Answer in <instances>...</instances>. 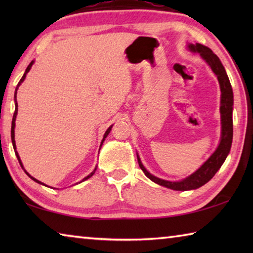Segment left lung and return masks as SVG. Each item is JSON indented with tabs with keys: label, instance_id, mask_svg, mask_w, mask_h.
<instances>
[{
	"label": "left lung",
	"instance_id": "8db88e82",
	"mask_svg": "<svg viewBox=\"0 0 253 253\" xmlns=\"http://www.w3.org/2000/svg\"><path fill=\"white\" fill-rule=\"evenodd\" d=\"M188 49L192 52H199L205 61L209 63L214 74L216 75L217 80H219L220 88H221V123H222V136L219 147L213 153V155L201 166V168L193 173L191 176L183 179L181 182H169L164 181L158 177H155L148 170L144 168L142 162H140L138 155V164L140 169L143 170L146 176L155 182L158 185L172 188L175 191H187L199 188L205 183H208L219 169L223 164L226 156L230 152L231 145H232V137H233V122H232V109H233V92L232 87H231L229 77L226 75L223 65H222L219 57L213 51L201 43L196 44H188Z\"/></svg>",
	"mask_w": 253,
	"mask_h": 253
}]
</instances>
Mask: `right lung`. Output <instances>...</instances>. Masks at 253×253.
Instances as JSON below:
<instances>
[{
    "mask_svg": "<svg viewBox=\"0 0 253 253\" xmlns=\"http://www.w3.org/2000/svg\"><path fill=\"white\" fill-rule=\"evenodd\" d=\"M32 65H33V61L30 63V65L28 66V68H27V70H25V72H24V75H23V77L22 78H21V80L19 81V84H18V87L19 85L21 84V83H23V80L25 79V77H27V74L29 72V70L31 69V67H32ZM18 87H16V89H15V93H14V98H15V111H14V115H13V119H12V127H11V138H12V144H13V148L15 149V155H16V157H18V160H19V162H20V164H21V166H22V163H21V160H20V156H19V154H18V152H16V147H15V140H14V127H15V118H16V115H18V104H16V90H18ZM111 127L113 126H110L108 129L106 130V132H105V135H104V138H102V142H101V145H102V143H104V140H105V138L107 136H108V134L110 132V130H111ZM101 145H100V147H101ZM23 168V166H22ZM95 170H96V169H95ZM95 170H93V172L90 174V175H88L87 177H84L83 181H85V179L87 178H89V177H91L92 175H93V173H95ZM27 173L30 177H31L33 181H36L37 183H40V184H43V183H41L40 181H38V179H36L34 177H32L31 175H30L28 172H25Z\"/></svg>",
    "mask_w": 253,
    "mask_h": 253,
    "instance_id": "1",
    "label": "right lung"
}]
</instances>
